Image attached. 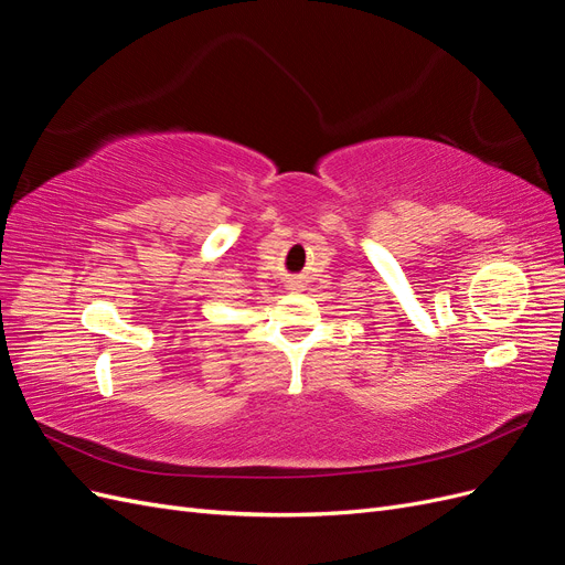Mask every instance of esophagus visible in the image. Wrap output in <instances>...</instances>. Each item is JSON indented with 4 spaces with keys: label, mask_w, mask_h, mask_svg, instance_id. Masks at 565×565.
Wrapping results in <instances>:
<instances>
[{
    "label": "esophagus",
    "mask_w": 565,
    "mask_h": 565,
    "mask_svg": "<svg viewBox=\"0 0 565 565\" xmlns=\"http://www.w3.org/2000/svg\"><path fill=\"white\" fill-rule=\"evenodd\" d=\"M287 287H289V289H301L303 285H301L299 278H292V280H287Z\"/></svg>",
    "instance_id": "1"
}]
</instances>
